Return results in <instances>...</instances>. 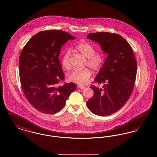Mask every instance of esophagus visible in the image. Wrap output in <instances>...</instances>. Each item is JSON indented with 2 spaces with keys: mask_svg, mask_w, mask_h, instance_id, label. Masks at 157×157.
<instances>
[{
  "mask_svg": "<svg viewBox=\"0 0 157 157\" xmlns=\"http://www.w3.org/2000/svg\"><path fill=\"white\" fill-rule=\"evenodd\" d=\"M78 86V88H79L80 89H84V88H85V87L84 86L81 85H79Z\"/></svg>",
  "mask_w": 157,
  "mask_h": 157,
  "instance_id": "esophagus-1",
  "label": "esophagus"
}]
</instances>
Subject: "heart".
Segmentation results:
<instances>
[{"label": "heart", "instance_id": "1", "mask_svg": "<svg viewBox=\"0 0 157 157\" xmlns=\"http://www.w3.org/2000/svg\"><path fill=\"white\" fill-rule=\"evenodd\" d=\"M75 49L86 58L85 66H88L93 71H99L104 64L105 62V55L101 51H95V47L87 42H82L78 43L75 45ZM71 51L67 49L63 53L61 63L62 67L65 69H71L70 63ZM92 73L89 68H84L83 69H75L69 75V79L71 82L78 84H85L90 80Z\"/></svg>", "mask_w": 157, "mask_h": 157}]
</instances>
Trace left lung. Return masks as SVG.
I'll use <instances>...</instances> for the list:
<instances>
[{"mask_svg":"<svg viewBox=\"0 0 157 157\" xmlns=\"http://www.w3.org/2000/svg\"><path fill=\"white\" fill-rule=\"evenodd\" d=\"M87 37L98 42L108 54L95 81L101 88L90 86L94 95L86 102L93 113L108 116L120 109L130 97L134 86L137 63L131 46L120 35L91 33Z\"/></svg>","mask_w":157,"mask_h":157,"instance_id":"1","label":"left lung"}]
</instances>
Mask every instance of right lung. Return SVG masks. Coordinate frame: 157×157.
I'll return each mask as SVG.
<instances>
[{
  "label": "right lung",
  "instance_id": "1",
  "mask_svg": "<svg viewBox=\"0 0 157 157\" xmlns=\"http://www.w3.org/2000/svg\"><path fill=\"white\" fill-rule=\"evenodd\" d=\"M75 39L62 30H44L31 37L22 49L19 62L22 89L39 112H59L76 90V85L72 82L59 85L65 75L58 58L62 46Z\"/></svg>",
  "mask_w": 157,
  "mask_h": 157
}]
</instances>
